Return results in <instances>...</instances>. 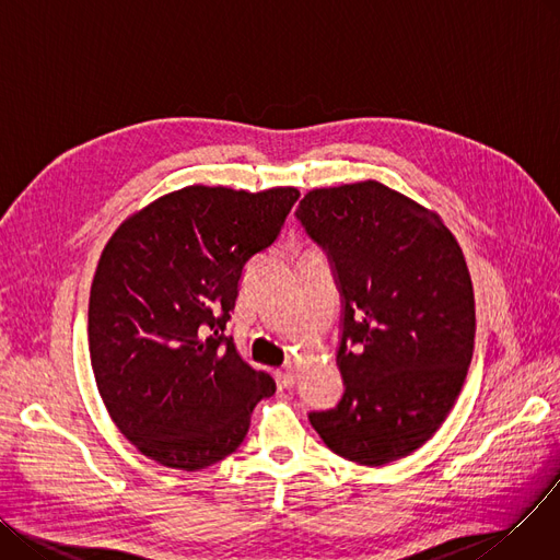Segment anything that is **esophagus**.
<instances>
[{"instance_id": "esophagus-1", "label": "esophagus", "mask_w": 560, "mask_h": 560, "mask_svg": "<svg viewBox=\"0 0 560 560\" xmlns=\"http://www.w3.org/2000/svg\"><path fill=\"white\" fill-rule=\"evenodd\" d=\"M276 380H278L280 388H291L295 384V369H293V364H287L284 369H280L276 373Z\"/></svg>"}]
</instances>
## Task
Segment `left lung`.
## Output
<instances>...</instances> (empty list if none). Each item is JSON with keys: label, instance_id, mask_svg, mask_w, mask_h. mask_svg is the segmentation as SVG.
Instances as JSON below:
<instances>
[{"label": "left lung", "instance_id": "left-lung-1", "mask_svg": "<svg viewBox=\"0 0 560 560\" xmlns=\"http://www.w3.org/2000/svg\"><path fill=\"white\" fill-rule=\"evenodd\" d=\"M295 217L332 259L346 390L310 422L335 454L384 466L430 441L468 375L475 291L443 219L377 180L320 187Z\"/></svg>", "mask_w": 560, "mask_h": 560}]
</instances>
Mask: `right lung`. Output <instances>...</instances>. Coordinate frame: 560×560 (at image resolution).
<instances>
[{"instance_id": "right-lung-1", "label": "right lung", "mask_w": 560, "mask_h": 560, "mask_svg": "<svg viewBox=\"0 0 560 560\" xmlns=\"http://www.w3.org/2000/svg\"><path fill=\"white\" fill-rule=\"evenodd\" d=\"M299 196L189 185L130 214L98 257L88 310L98 396L160 466L221 462L246 439L253 407L276 393L223 330L246 261L278 240Z\"/></svg>"}]
</instances>
